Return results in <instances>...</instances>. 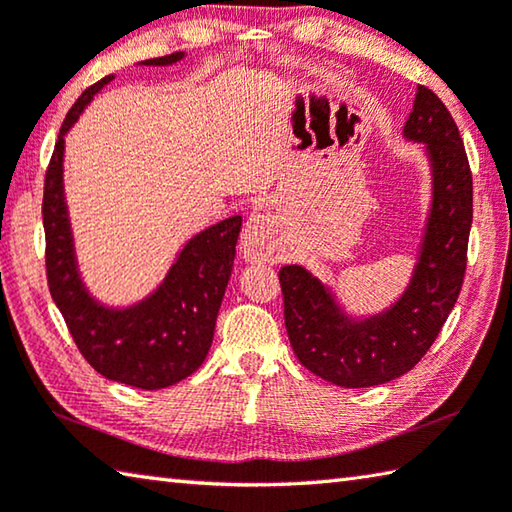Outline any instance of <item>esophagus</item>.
<instances>
[{
	"mask_svg": "<svg viewBox=\"0 0 512 512\" xmlns=\"http://www.w3.org/2000/svg\"><path fill=\"white\" fill-rule=\"evenodd\" d=\"M270 219L262 213L250 215L242 233V253L250 262H277V248L270 239Z\"/></svg>",
	"mask_w": 512,
	"mask_h": 512,
	"instance_id": "1",
	"label": "esophagus"
}]
</instances>
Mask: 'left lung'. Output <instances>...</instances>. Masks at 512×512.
I'll return each instance as SVG.
<instances>
[{"instance_id":"8db88e82","label":"left lung","mask_w":512,"mask_h":512,"mask_svg":"<svg viewBox=\"0 0 512 512\" xmlns=\"http://www.w3.org/2000/svg\"><path fill=\"white\" fill-rule=\"evenodd\" d=\"M404 137L426 144L433 204L419 262L399 302L355 322L306 268L279 270L290 346L310 373L342 388L386 384L415 368L446 324L464 284L473 175L453 115L422 84Z\"/></svg>"}]
</instances>
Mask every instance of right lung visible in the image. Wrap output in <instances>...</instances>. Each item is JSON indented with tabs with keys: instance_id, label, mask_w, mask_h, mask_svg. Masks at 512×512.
<instances>
[{
	"instance_id": "obj_1",
	"label": "right lung",
	"mask_w": 512,
	"mask_h": 512,
	"mask_svg": "<svg viewBox=\"0 0 512 512\" xmlns=\"http://www.w3.org/2000/svg\"><path fill=\"white\" fill-rule=\"evenodd\" d=\"M182 57L184 53H170L146 59L144 64L168 66ZM110 79L113 75L99 79L77 97L59 128L46 168L42 202L46 279L53 302L86 362L113 382L157 390L182 382L204 364L233 270L242 217H228L190 239L170 266L164 284L144 302L115 310L88 295L77 273L64 202V135Z\"/></svg>"
}]
</instances>
